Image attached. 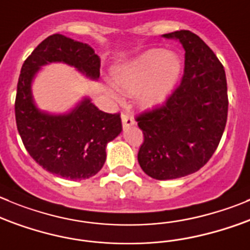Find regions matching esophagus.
Wrapping results in <instances>:
<instances>
[{
  "instance_id": "esophagus-1",
  "label": "esophagus",
  "mask_w": 250,
  "mask_h": 250,
  "mask_svg": "<svg viewBox=\"0 0 250 250\" xmlns=\"http://www.w3.org/2000/svg\"><path fill=\"white\" fill-rule=\"evenodd\" d=\"M121 121H123L124 129H126V127H129V126H131V125H135V124H136L135 119L132 118V116L127 115V114H123V115H121Z\"/></svg>"
}]
</instances>
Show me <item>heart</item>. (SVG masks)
<instances>
[{
  "label": "heart",
  "mask_w": 250,
  "mask_h": 250,
  "mask_svg": "<svg viewBox=\"0 0 250 250\" xmlns=\"http://www.w3.org/2000/svg\"><path fill=\"white\" fill-rule=\"evenodd\" d=\"M180 72L182 62L175 54L152 49L119 68L114 75V83L125 93L137 92V101L144 105H156L169 96ZM110 96L120 101L115 92L110 91Z\"/></svg>",
  "instance_id": "heart-1"
}]
</instances>
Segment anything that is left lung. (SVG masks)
<instances>
[{
  "label": "left lung",
  "mask_w": 250,
  "mask_h": 250,
  "mask_svg": "<svg viewBox=\"0 0 250 250\" xmlns=\"http://www.w3.org/2000/svg\"><path fill=\"white\" fill-rule=\"evenodd\" d=\"M163 37L182 42L184 76L165 103L136 116L144 132L137 159L142 170L158 180L204 167L220 144L228 113L226 73L212 50L190 30Z\"/></svg>",
  "instance_id": "left-lung-1"
}]
</instances>
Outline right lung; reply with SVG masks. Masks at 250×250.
Returning a JSON list of instances; mask_svg holds the SVG:
<instances>
[{
    "label": "right lung",
    "instance_id": "obj_1",
    "mask_svg": "<svg viewBox=\"0 0 250 250\" xmlns=\"http://www.w3.org/2000/svg\"><path fill=\"white\" fill-rule=\"evenodd\" d=\"M65 62L92 80L99 78L101 59L88 44L61 34L42 40L24 61L14 103L17 129L28 153L45 170L68 180L96 175L106 158L105 147L123 130L120 114L99 110L84 98L62 115L40 111L32 96L33 78L40 67Z\"/></svg>",
    "mask_w": 250,
    "mask_h": 250
}]
</instances>
